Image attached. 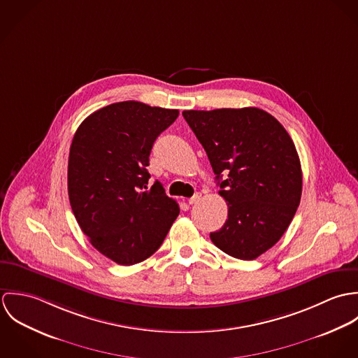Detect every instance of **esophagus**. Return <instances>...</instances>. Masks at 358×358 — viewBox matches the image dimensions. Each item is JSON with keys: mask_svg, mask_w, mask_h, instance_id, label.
Segmentation results:
<instances>
[{"mask_svg": "<svg viewBox=\"0 0 358 358\" xmlns=\"http://www.w3.org/2000/svg\"><path fill=\"white\" fill-rule=\"evenodd\" d=\"M200 200H201V194H200V193H196L192 199H189V204H197Z\"/></svg>", "mask_w": 358, "mask_h": 358, "instance_id": "34e87169", "label": "esophagus"}]
</instances>
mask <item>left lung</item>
<instances>
[{"mask_svg": "<svg viewBox=\"0 0 358 358\" xmlns=\"http://www.w3.org/2000/svg\"><path fill=\"white\" fill-rule=\"evenodd\" d=\"M229 206L212 243L252 260L270 250L292 222L302 196V168L285 128L256 107L186 110Z\"/></svg>", "mask_w": 358, "mask_h": 358, "instance_id": "left-lung-1", "label": "left lung"}]
</instances>
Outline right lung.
<instances>
[{
	"mask_svg": "<svg viewBox=\"0 0 358 358\" xmlns=\"http://www.w3.org/2000/svg\"><path fill=\"white\" fill-rule=\"evenodd\" d=\"M178 110L128 101L88 115L74 134L67 168L73 213L90 243L131 266L161 247L179 205L159 182L149 189V157Z\"/></svg>",
	"mask_w": 358,
	"mask_h": 358,
	"instance_id": "obj_1",
	"label": "right lung"
}]
</instances>
